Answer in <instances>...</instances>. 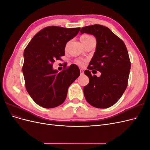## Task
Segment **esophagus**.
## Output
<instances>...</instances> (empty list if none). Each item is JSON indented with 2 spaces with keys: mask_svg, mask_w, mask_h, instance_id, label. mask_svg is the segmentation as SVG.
Wrapping results in <instances>:
<instances>
[{
  "mask_svg": "<svg viewBox=\"0 0 150 150\" xmlns=\"http://www.w3.org/2000/svg\"><path fill=\"white\" fill-rule=\"evenodd\" d=\"M80 72H81V75L84 74V71H83V69H81V70H80Z\"/></svg>",
  "mask_w": 150,
  "mask_h": 150,
  "instance_id": "34e87169",
  "label": "esophagus"
}]
</instances>
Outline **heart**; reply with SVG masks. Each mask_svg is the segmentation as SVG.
Returning a JSON list of instances; mask_svg holds the SVG:
<instances>
[{"label": "heart", "instance_id": "b5f03b06", "mask_svg": "<svg viewBox=\"0 0 150 150\" xmlns=\"http://www.w3.org/2000/svg\"><path fill=\"white\" fill-rule=\"evenodd\" d=\"M80 40L81 42L83 43L84 46H85L86 44H88L90 42H91L93 40H95V39L92 37L91 35L89 34H83L81 36ZM75 62L79 66H83L84 64L85 60L84 59H77L75 61Z\"/></svg>", "mask_w": 150, "mask_h": 150}]
</instances>
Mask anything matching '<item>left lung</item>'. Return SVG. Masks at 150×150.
Returning <instances> with one entry per match:
<instances>
[{
  "label": "left lung",
  "instance_id": "left-lung-1",
  "mask_svg": "<svg viewBox=\"0 0 150 150\" xmlns=\"http://www.w3.org/2000/svg\"><path fill=\"white\" fill-rule=\"evenodd\" d=\"M81 34L93 35L96 47L84 74L89 83L84 87V97L89 104L98 108L111 107L119 100L127 88L131 68L128 50L124 42L107 27L94 24L81 28ZM95 69L101 76H93Z\"/></svg>",
  "mask_w": 150,
  "mask_h": 150
}]
</instances>
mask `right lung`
<instances>
[{"mask_svg":"<svg viewBox=\"0 0 150 150\" xmlns=\"http://www.w3.org/2000/svg\"><path fill=\"white\" fill-rule=\"evenodd\" d=\"M80 28L48 26L31 39L24 52L22 72L27 91L34 101L45 108L64 103L69 86L80 75L76 64L58 72L52 69L55 60L65 55L66 43L78 34Z\"/></svg>","mask_w":150,"mask_h":150,"instance_id":"obj_1","label":"right lung"}]
</instances>
